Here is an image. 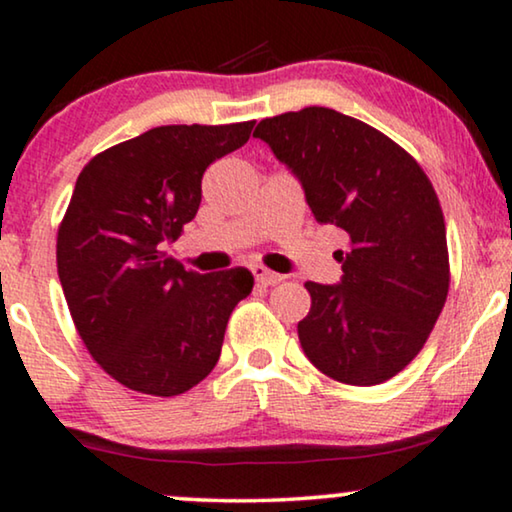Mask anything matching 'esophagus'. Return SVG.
<instances>
[{"label": "esophagus", "instance_id": "34e87169", "mask_svg": "<svg viewBox=\"0 0 512 512\" xmlns=\"http://www.w3.org/2000/svg\"><path fill=\"white\" fill-rule=\"evenodd\" d=\"M251 275L261 286H272L277 282H282V275H277V272H270L268 268H263V265H251Z\"/></svg>", "mask_w": 512, "mask_h": 512}]
</instances>
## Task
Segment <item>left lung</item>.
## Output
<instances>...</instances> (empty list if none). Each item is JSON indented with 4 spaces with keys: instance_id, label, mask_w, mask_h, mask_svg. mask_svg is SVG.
Returning a JSON list of instances; mask_svg holds the SVG:
<instances>
[{
    "instance_id": "obj_1",
    "label": "left lung",
    "mask_w": 512,
    "mask_h": 512,
    "mask_svg": "<svg viewBox=\"0 0 512 512\" xmlns=\"http://www.w3.org/2000/svg\"><path fill=\"white\" fill-rule=\"evenodd\" d=\"M254 137L296 174L314 219L349 237L335 256L340 284H305V356L338 382H387L424 347L450 289L445 219L429 177L387 135L335 109L265 118Z\"/></svg>"
}]
</instances>
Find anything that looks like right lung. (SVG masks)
<instances>
[{"instance_id":"obj_1","label":"right lung","mask_w":512,"mask_h":512,"mask_svg":"<svg viewBox=\"0 0 512 512\" xmlns=\"http://www.w3.org/2000/svg\"><path fill=\"white\" fill-rule=\"evenodd\" d=\"M254 121L160 125L97 153L58 228V277L83 345L123 387L179 396L212 373L247 268L186 270L165 244L195 219L202 174Z\"/></svg>"}]
</instances>
